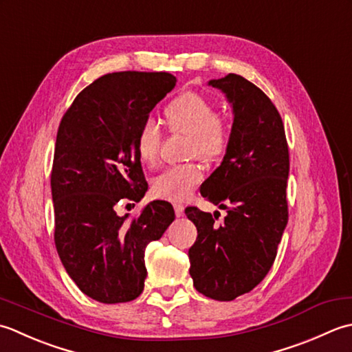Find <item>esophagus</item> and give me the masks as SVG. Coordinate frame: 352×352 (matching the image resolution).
Instances as JSON below:
<instances>
[{
  "label": "esophagus",
  "mask_w": 352,
  "mask_h": 352,
  "mask_svg": "<svg viewBox=\"0 0 352 352\" xmlns=\"http://www.w3.org/2000/svg\"><path fill=\"white\" fill-rule=\"evenodd\" d=\"M175 214L176 217H182L184 216V205L182 204H175Z\"/></svg>",
  "instance_id": "34e87169"
}]
</instances>
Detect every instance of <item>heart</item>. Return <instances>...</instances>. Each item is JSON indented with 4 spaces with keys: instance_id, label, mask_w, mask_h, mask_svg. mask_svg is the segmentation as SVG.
Wrapping results in <instances>:
<instances>
[{
    "instance_id": "obj_1",
    "label": "heart",
    "mask_w": 352,
    "mask_h": 352,
    "mask_svg": "<svg viewBox=\"0 0 352 352\" xmlns=\"http://www.w3.org/2000/svg\"><path fill=\"white\" fill-rule=\"evenodd\" d=\"M166 118L173 131L190 133L188 155L214 160L226 150L229 124L210 98L195 91L184 92L166 107ZM162 141L161 127L153 120H146L138 129L135 148L140 160L155 166L160 157ZM204 179V170L197 162L177 164L167 167L152 182L156 197L181 202Z\"/></svg>"
}]
</instances>
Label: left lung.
I'll return each instance as SVG.
<instances>
[{
    "mask_svg": "<svg viewBox=\"0 0 352 352\" xmlns=\"http://www.w3.org/2000/svg\"><path fill=\"white\" fill-rule=\"evenodd\" d=\"M210 85L226 94L234 123L223 161L200 195L228 216L217 225L216 214L185 210L197 228L188 250L190 275L205 296L232 300L255 289L276 258L289 220V146L281 116L258 86L236 74Z\"/></svg>",
    "mask_w": 352,
    "mask_h": 352,
    "instance_id": "obj_1",
    "label": "left lung"
}]
</instances>
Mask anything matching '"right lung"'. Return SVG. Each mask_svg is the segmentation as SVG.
Returning <instances> with one entry per match:
<instances>
[{"label":"right lung","instance_id":"right-lung-1","mask_svg":"<svg viewBox=\"0 0 352 352\" xmlns=\"http://www.w3.org/2000/svg\"><path fill=\"white\" fill-rule=\"evenodd\" d=\"M175 85L176 77L162 71L102 76L74 98L57 129L56 249L78 289L98 302H129L141 295L146 248L175 220L166 200H153L132 219L116 212L118 202H140L146 195L136 133Z\"/></svg>","mask_w":352,"mask_h":352}]
</instances>
